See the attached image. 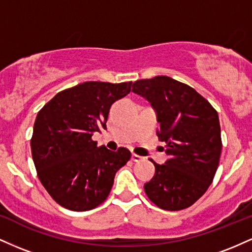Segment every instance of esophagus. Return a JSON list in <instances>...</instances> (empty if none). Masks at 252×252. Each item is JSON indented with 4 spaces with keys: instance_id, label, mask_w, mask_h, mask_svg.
I'll return each instance as SVG.
<instances>
[{
    "instance_id": "1",
    "label": "esophagus",
    "mask_w": 252,
    "mask_h": 252,
    "mask_svg": "<svg viewBox=\"0 0 252 252\" xmlns=\"http://www.w3.org/2000/svg\"><path fill=\"white\" fill-rule=\"evenodd\" d=\"M131 158H132V161H135V162H138V161H142L144 158H142V156H140L137 154H132Z\"/></svg>"
}]
</instances>
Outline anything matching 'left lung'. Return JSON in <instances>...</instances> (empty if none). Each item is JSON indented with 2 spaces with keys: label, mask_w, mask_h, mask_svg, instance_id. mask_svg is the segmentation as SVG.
Instances as JSON below:
<instances>
[{
  "label": "left lung",
  "mask_w": 252,
  "mask_h": 252,
  "mask_svg": "<svg viewBox=\"0 0 252 252\" xmlns=\"http://www.w3.org/2000/svg\"><path fill=\"white\" fill-rule=\"evenodd\" d=\"M132 92L146 98L156 111L169 158L155 166L144 192L158 207H189L212 184L221 154L218 112L194 89L167 76L136 80Z\"/></svg>",
  "instance_id": "1"
}]
</instances>
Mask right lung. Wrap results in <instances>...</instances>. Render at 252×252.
<instances>
[{"label": "right lung", "instance_id": "add662e5", "mask_svg": "<svg viewBox=\"0 0 252 252\" xmlns=\"http://www.w3.org/2000/svg\"><path fill=\"white\" fill-rule=\"evenodd\" d=\"M131 82H85L57 94L37 112L31 140L37 176L52 198L71 211H89L108 198L115 174L130 160L126 148L97 147L112 103Z\"/></svg>", "mask_w": 252, "mask_h": 252}]
</instances>
